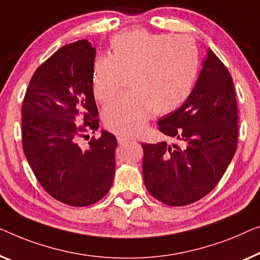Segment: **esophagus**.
Wrapping results in <instances>:
<instances>
[{
    "mask_svg": "<svg viewBox=\"0 0 260 260\" xmlns=\"http://www.w3.org/2000/svg\"><path fill=\"white\" fill-rule=\"evenodd\" d=\"M132 141V139L126 138V137H118V142L119 145H126Z\"/></svg>",
    "mask_w": 260,
    "mask_h": 260,
    "instance_id": "34e87169",
    "label": "esophagus"
}]
</instances>
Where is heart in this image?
<instances>
[{"instance_id":"1","label":"heart","mask_w":260,"mask_h":260,"mask_svg":"<svg viewBox=\"0 0 260 260\" xmlns=\"http://www.w3.org/2000/svg\"><path fill=\"white\" fill-rule=\"evenodd\" d=\"M198 71V49L186 36L154 35L144 29L114 36L109 56L94 63V96L101 102L111 100L127 80L132 92L107 105L105 126L126 137L139 134L154 112L167 114L184 104Z\"/></svg>"}]
</instances>
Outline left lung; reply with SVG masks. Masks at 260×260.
Returning <instances> with one entry per match:
<instances>
[{
	"label": "left lung",
	"instance_id": "left-lung-1",
	"mask_svg": "<svg viewBox=\"0 0 260 260\" xmlns=\"http://www.w3.org/2000/svg\"><path fill=\"white\" fill-rule=\"evenodd\" d=\"M159 129L181 141L141 144L147 191L170 206L204 198L224 175L237 149L238 107L231 74L208 49L194 88L181 107L164 115Z\"/></svg>",
	"mask_w": 260,
	"mask_h": 260
}]
</instances>
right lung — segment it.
<instances>
[{
  "label": "right lung",
  "mask_w": 260,
  "mask_h": 260,
  "mask_svg": "<svg viewBox=\"0 0 260 260\" xmlns=\"http://www.w3.org/2000/svg\"><path fill=\"white\" fill-rule=\"evenodd\" d=\"M95 53L88 40L62 47L36 69L22 104V144L29 166L46 192L69 206L104 198L115 173L114 135L101 131L86 148L80 146L86 132L99 128Z\"/></svg>",
  "instance_id": "right-lung-1"
}]
</instances>
